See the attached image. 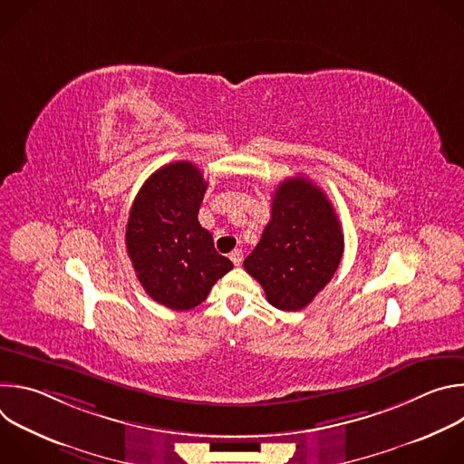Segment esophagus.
<instances>
[{"instance_id": "esophagus-1", "label": "esophagus", "mask_w": 464, "mask_h": 464, "mask_svg": "<svg viewBox=\"0 0 464 464\" xmlns=\"http://www.w3.org/2000/svg\"><path fill=\"white\" fill-rule=\"evenodd\" d=\"M229 258H231V262L235 264V266H238V264L242 262V251H240V249L231 251V253H229Z\"/></svg>"}]
</instances>
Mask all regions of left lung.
Listing matches in <instances>:
<instances>
[{
	"instance_id": "left-lung-1",
	"label": "left lung",
	"mask_w": 464,
	"mask_h": 464,
	"mask_svg": "<svg viewBox=\"0 0 464 464\" xmlns=\"http://www.w3.org/2000/svg\"><path fill=\"white\" fill-rule=\"evenodd\" d=\"M343 247L333 204L308 178L295 176L277 187L272 218L244 268L260 283L272 306L297 312L334 277Z\"/></svg>"
}]
</instances>
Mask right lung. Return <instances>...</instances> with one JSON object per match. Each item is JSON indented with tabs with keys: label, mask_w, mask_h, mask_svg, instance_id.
<instances>
[{
	"label": "right lung",
	"mask_w": 464,
	"mask_h": 464,
	"mask_svg": "<svg viewBox=\"0 0 464 464\" xmlns=\"http://www.w3.org/2000/svg\"><path fill=\"white\" fill-rule=\"evenodd\" d=\"M208 190L200 169L176 161L140 188L126 226V249L145 292L170 310L204 303L233 262L217 253L213 235L198 222Z\"/></svg>",
	"instance_id": "right-lung-1"
}]
</instances>
